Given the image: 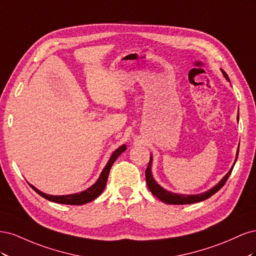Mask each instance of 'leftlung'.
<instances>
[{
    "label": "left lung",
    "mask_w": 256,
    "mask_h": 256,
    "mask_svg": "<svg viewBox=\"0 0 256 256\" xmlns=\"http://www.w3.org/2000/svg\"><path fill=\"white\" fill-rule=\"evenodd\" d=\"M221 72L223 74V76H226V79L228 81H230L228 76L226 74V72L222 70ZM239 150V148H238ZM237 150V154H236V159H235V162L233 166L230 168V170L228 171V173L224 176L222 180L216 184L214 187H212L210 190H208L206 192H203V193H200V194H193V196H187V194H177V193H173V192H170L166 189H164L161 187L160 184H158L156 182V180H154V177L152 175V158L150 156V164L148 166H147V168L145 171V177H146V184H147V187H148V189L150 190V192L152 193V194L158 198L160 200H162V202H164L166 204H173V205H184V204H193V203H198V202H202V200H207L208 198H210L212 196H214L216 192H218L223 186L224 184L226 182L228 178L230 177L232 171H233V168L236 164L237 161V158H238V150Z\"/></svg>",
    "instance_id": "1"
}]
</instances>
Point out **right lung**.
Listing matches in <instances>:
<instances>
[{
  "mask_svg": "<svg viewBox=\"0 0 256 256\" xmlns=\"http://www.w3.org/2000/svg\"><path fill=\"white\" fill-rule=\"evenodd\" d=\"M125 150H126V145L120 146L112 154V156L110 157V160L108 161L106 166L102 170V174H100L98 180L94 184H92V187H90L88 189L84 190L80 193H74V194H67V196H50V194H46V193L36 189L32 184H30V188L38 193V194L42 196L46 200H51V202H54V203L66 204V205H83V204L90 203L92 200H95L96 198H98L100 194H102L104 187H106V184L108 176H109L111 166H113L114 161L118 159L120 154Z\"/></svg>",
  "mask_w": 256,
  "mask_h": 256,
  "instance_id": "add662e5",
  "label": "right lung"
}]
</instances>
